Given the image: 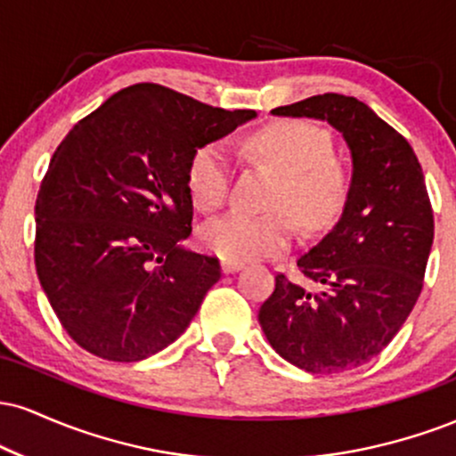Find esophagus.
<instances>
[{
	"mask_svg": "<svg viewBox=\"0 0 456 456\" xmlns=\"http://www.w3.org/2000/svg\"><path fill=\"white\" fill-rule=\"evenodd\" d=\"M221 270H223V274H233V272L242 270V261L223 259V261H221Z\"/></svg>",
	"mask_w": 456,
	"mask_h": 456,
	"instance_id": "1",
	"label": "esophagus"
}]
</instances>
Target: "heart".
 <instances>
[{
    "instance_id": "1",
    "label": "heart",
    "mask_w": 456,
    "mask_h": 456,
    "mask_svg": "<svg viewBox=\"0 0 456 456\" xmlns=\"http://www.w3.org/2000/svg\"><path fill=\"white\" fill-rule=\"evenodd\" d=\"M250 145L282 175L272 208L287 210L308 229L323 227L337 216L347 195V175L332 160V141L323 130L305 122H276L255 133ZM229 182L232 160L223 143H208L192 154L186 184L199 210L221 208ZM291 238L294 224L285 212L255 216L235 210L206 223L199 232L203 248L233 261L281 253Z\"/></svg>"
}]
</instances>
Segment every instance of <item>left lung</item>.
<instances>
[{
  "instance_id": "obj_1",
  "label": "left lung",
  "mask_w": 456,
  "mask_h": 456,
  "mask_svg": "<svg viewBox=\"0 0 456 456\" xmlns=\"http://www.w3.org/2000/svg\"><path fill=\"white\" fill-rule=\"evenodd\" d=\"M272 115L328 122L352 154L341 218L297 259L319 289L279 274L259 308L265 338L287 362L341 373L379 355L420 296L433 244L425 175L411 145L354 96L319 94Z\"/></svg>"
}]
</instances>
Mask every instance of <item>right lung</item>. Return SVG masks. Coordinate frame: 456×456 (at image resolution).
Returning <instances> with one entry per match:
<instances>
[{
  "mask_svg": "<svg viewBox=\"0 0 456 456\" xmlns=\"http://www.w3.org/2000/svg\"><path fill=\"white\" fill-rule=\"evenodd\" d=\"M257 118L154 83L77 124L36 199V272L77 345L113 362L159 354L188 328L218 259L188 250L192 154Z\"/></svg>",
  "mask_w": 456,
  "mask_h": 456,
  "instance_id": "1",
  "label": "right lung"
}]
</instances>
